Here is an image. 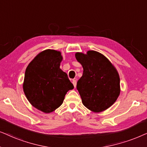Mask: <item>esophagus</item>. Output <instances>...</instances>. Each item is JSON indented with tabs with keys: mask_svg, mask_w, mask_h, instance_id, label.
Wrapping results in <instances>:
<instances>
[{
	"mask_svg": "<svg viewBox=\"0 0 147 147\" xmlns=\"http://www.w3.org/2000/svg\"><path fill=\"white\" fill-rule=\"evenodd\" d=\"M72 84H73L74 87L75 88L76 86H77V81L76 80H72Z\"/></svg>",
	"mask_w": 147,
	"mask_h": 147,
	"instance_id": "1",
	"label": "esophagus"
}]
</instances>
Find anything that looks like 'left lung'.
Returning <instances> with one entry per match:
<instances>
[{"label": "left lung", "mask_w": 147, "mask_h": 147, "mask_svg": "<svg viewBox=\"0 0 147 147\" xmlns=\"http://www.w3.org/2000/svg\"><path fill=\"white\" fill-rule=\"evenodd\" d=\"M83 68L77 89L82 103L93 112H101L111 107L120 93V77L115 66L102 54L89 50L75 54Z\"/></svg>", "instance_id": "obj_1"}]
</instances>
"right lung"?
Returning a JSON list of instances; mask_svg holds the SVG:
<instances>
[{"label":"right lung","mask_w":147,"mask_h":147,"mask_svg":"<svg viewBox=\"0 0 147 147\" xmlns=\"http://www.w3.org/2000/svg\"><path fill=\"white\" fill-rule=\"evenodd\" d=\"M61 52L44 50L32 60L25 70L23 91L29 103L48 113L62 104L66 94L74 86L60 69Z\"/></svg>","instance_id":"add662e5"}]
</instances>
